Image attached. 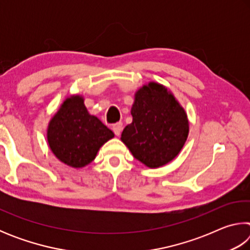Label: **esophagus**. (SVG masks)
Here are the masks:
<instances>
[{
	"label": "esophagus",
	"mask_w": 250,
	"mask_h": 250,
	"mask_svg": "<svg viewBox=\"0 0 250 250\" xmlns=\"http://www.w3.org/2000/svg\"><path fill=\"white\" fill-rule=\"evenodd\" d=\"M112 130H113V132H115V134L119 137L120 133H121V131H122V124H121V122H118V124L113 125Z\"/></svg>",
	"instance_id": "esophagus-1"
}]
</instances>
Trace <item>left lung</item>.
<instances>
[{
  "mask_svg": "<svg viewBox=\"0 0 250 250\" xmlns=\"http://www.w3.org/2000/svg\"><path fill=\"white\" fill-rule=\"evenodd\" d=\"M132 122L121 141L146 167H163L176 158L188 139L189 125L184 108L163 84L150 82L135 91Z\"/></svg>",
  "mask_w": 250,
  "mask_h": 250,
  "instance_id": "obj_1",
  "label": "left lung"
}]
</instances>
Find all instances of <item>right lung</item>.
Listing matches in <instances>:
<instances>
[{
    "mask_svg": "<svg viewBox=\"0 0 250 250\" xmlns=\"http://www.w3.org/2000/svg\"><path fill=\"white\" fill-rule=\"evenodd\" d=\"M83 97H67L47 126V142L66 166L82 168L95 160L101 146L115 134L88 112Z\"/></svg>",
    "mask_w": 250,
    "mask_h": 250,
    "instance_id": "1",
    "label": "right lung"
}]
</instances>
